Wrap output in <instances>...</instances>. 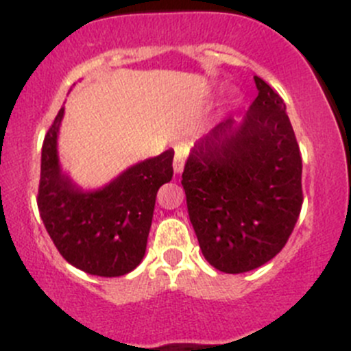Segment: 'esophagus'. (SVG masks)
<instances>
[{"mask_svg": "<svg viewBox=\"0 0 351 351\" xmlns=\"http://www.w3.org/2000/svg\"><path fill=\"white\" fill-rule=\"evenodd\" d=\"M186 157H187L186 148H177L176 157H174V172L176 174H180V172H182L184 164H186Z\"/></svg>", "mask_w": 351, "mask_h": 351, "instance_id": "obj_1", "label": "esophagus"}]
</instances>
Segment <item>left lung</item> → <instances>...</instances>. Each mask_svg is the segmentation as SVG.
I'll list each match as a JSON object with an SVG mask.
<instances>
[{"label":"left lung","mask_w":351,"mask_h":351,"mask_svg":"<svg viewBox=\"0 0 351 351\" xmlns=\"http://www.w3.org/2000/svg\"><path fill=\"white\" fill-rule=\"evenodd\" d=\"M258 97L241 124L218 123L182 172L187 213L204 259L251 271L275 258L300 215L302 157L282 97L254 76Z\"/></svg>","instance_id":"obj_1"}]
</instances>
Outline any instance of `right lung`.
Wrapping results in <instances>:
<instances>
[{
    "label": "right lung",
    "instance_id": "add662e5",
    "mask_svg": "<svg viewBox=\"0 0 351 351\" xmlns=\"http://www.w3.org/2000/svg\"><path fill=\"white\" fill-rule=\"evenodd\" d=\"M59 109L43 145L37 206L59 254L82 271L121 276L133 271L147 251L157 191L174 176V150L140 162L104 189L83 193L58 162Z\"/></svg>",
    "mask_w": 351,
    "mask_h": 351
}]
</instances>
